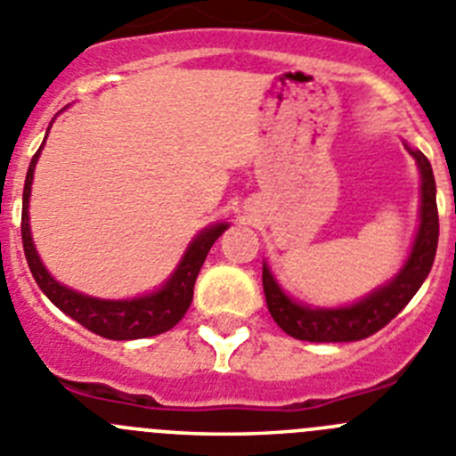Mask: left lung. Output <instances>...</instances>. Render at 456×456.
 <instances>
[{
	"mask_svg": "<svg viewBox=\"0 0 456 456\" xmlns=\"http://www.w3.org/2000/svg\"><path fill=\"white\" fill-rule=\"evenodd\" d=\"M407 150L416 159L420 170V224L413 238L411 252L400 273L388 284L375 289L368 297L359 299L354 305L311 309L289 297L270 273L268 264H264V293L268 311L289 336L311 343H350V340L368 338L388 325L428 279L438 245L436 182L428 157L411 147Z\"/></svg>",
	"mask_w": 456,
	"mask_h": 456,
	"instance_id": "obj_1",
	"label": "left lung"
}]
</instances>
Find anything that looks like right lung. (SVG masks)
<instances>
[{
	"label": "right lung",
	"mask_w": 456,
	"mask_h": 456,
	"mask_svg": "<svg viewBox=\"0 0 456 456\" xmlns=\"http://www.w3.org/2000/svg\"><path fill=\"white\" fill-rule=\"evenodd\" d=\"M45 145V142H43ZM40 145V150H43ZM40 150L31 159V166L27 170L22 192V245L24 256L31 274H34L36 284L40 286L65 315L77 320L79 325L90 330L93 334L104 336L110 340H134L147 338V336H157L163 331L172 330L179 320L186 315L188 306L192 302V289H195V279L202 270L204 258L208 249L220 238V233L229 227L227 223H218L200 232L188 245L186 254L179 261L177 270L172 273L166 284L154 293L141 295L134 299H100L90 297V295L77 293L68 286L59 284L47 268L40 261L38 252L34 248V238H31V227H28V198H31V183H34V170L38 163Z\"/></svg>",
	"instance_id": "add662e5"
}]
</instances>
